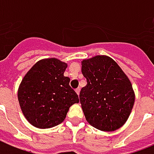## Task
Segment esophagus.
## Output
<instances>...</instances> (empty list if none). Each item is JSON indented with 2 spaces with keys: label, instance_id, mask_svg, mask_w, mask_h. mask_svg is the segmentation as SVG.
<instances>
[{
  "label": "esophagus",
  "instance_id": "obj_1",
  "mask_svg": "<svg viewBox=\"0 0 154 154\" xmlns=\"http://www.w3.org/2000/svg\"><path fill=\"white\" fill-rule=\"evenodd\" d=\"M76 93H77V94L79 95V94H80V88H77V89H76Z\"/></svg>",
  "mask_w": 154,
  "mask_h": 154
}]
</instances>
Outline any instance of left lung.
Instances as JSON below:
<instances>
[{"label": "left lung", "instance_id": "left-lung-1", "mask_svg": "<svg viewBox=\"0 0 154 154\" xmlns=\"http://www.w3.org/2000/svg\"><path fill=\"white\" fill-rule=\"evenodd\" d=\"M87 85L80 92V103L87 121L96 129L114 131L127 121L135 102L129 78L118 64L106 55L82 61Z\"/></svg>", "mask_w": 154, "mask_h": 154}]
</instances>
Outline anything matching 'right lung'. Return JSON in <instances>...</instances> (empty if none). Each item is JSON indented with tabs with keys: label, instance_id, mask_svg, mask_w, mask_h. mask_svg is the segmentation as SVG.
<instances>
[{
	"label": "right lung",
	"instance_id": "add662e5",
	"mask_svg": "<svg viewBox=\"0 0 154 154\" xmlns=\"http://www.w3.org/2000/svg\"><path fill=\"white\" fill-rule=\"evenodd\" d=\"M67 64L55 58L34 64L22 80L17 98L25 118L33 126L46 129L65 120L69 108L78 103L76 92L64 77Z\"/></svg>",
	"mask_w": 154,
	"mask_h": 154
}]
</instances>
